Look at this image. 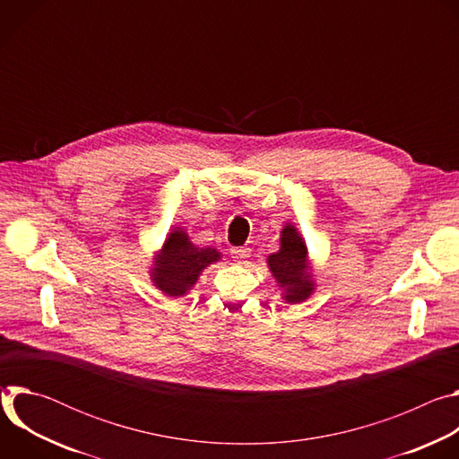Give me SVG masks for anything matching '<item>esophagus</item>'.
I'll use <instances>...</instances> for the list:
<instances>
[{
	"mask_svg": "<svg viewBox=\"0 0 459 459\" xmlns=\"http://www.w3.org/2000/svg\"><path fill=\"white\" fill-rule=\"evenodd\" d=\"M230 255L238 264H245V261L250 257V248L248 247H232Z\"/></svg>",
	"mask_w": 459,
	"mask_h": 459,
	"instance_id": "1",
	"label": "esophagus"
}]
</instances>
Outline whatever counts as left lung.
<instances>
[{"label": "left lung", "instance_id": "8db88e82", "mask_svg": "<svg viewBox=\"0 0 459 459\" xmlns=\"http://www.w3.org/2000/svg\"><path fill=\"white\" fill-rule=\"evenodd\" d=\"M267 265L287 303H301L312 296L316 283L312 278L308 248L292 223H287L281 229L280 250L267 257Z\"/></svg>", "mask_w": 459, "mask_h": 459}]
</instances>
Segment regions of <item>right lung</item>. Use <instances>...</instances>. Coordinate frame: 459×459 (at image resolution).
<instances>
[{"mask_svg": "<svg viewBox=\"0 0 459 459\" xmlns=\"http://www.w3.org/2000/svg\"><path fill=\"white\" fill-rule=\"evenodd\" d=\"M152 259L151 280L154 287L169 298H181L198 283L200 274L209 265L221 259V252L194 245L183 227H174Z\"/></svg>", "mask_w": 459, "mask_h": 459, "instance_id": "1", "label": "right lung"}]
</instances>
